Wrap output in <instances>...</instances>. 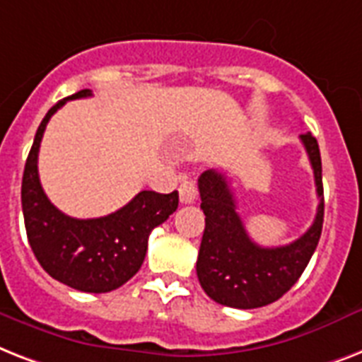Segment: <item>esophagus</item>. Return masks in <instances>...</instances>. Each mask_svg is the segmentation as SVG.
Returning <instances> with one entry per match:
<instances>
[{
  "instance_id": "1",
  "label": "esophagus",
  "mask_w": 362,
  "mask_h": 362,
  "mask_svg": "<svg viewBox=\"0 0 362 362\" xmlns=\"http://www.w3.org/2000/svg\"><path fill=\"white\" fill-rule=\"evenodd\" d=\"M196 198H198V187H196V181L192 179H185L181 187H179V199L181 204H194Z\"/></svg>"
}]
</instances>
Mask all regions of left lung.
Listing matches in <instances>:
<instances>
[{"instance_id": "1", "label": "left lung", "mask_w": 362, "mask_h": 362, "mask_svg": "<svg viewBox=\"0 0 362 362\" xmlns=\"http://www.w3.org/2000/svg\"><path fill=\"white\" fill-rule=\"evenodd\" d=\"M300 141L314 170L320 204L305 235L284 247H259L248 237L224 173L207 170L199 175L205 230L196 273L205 293L218 305L243 310L271 305L296 284L310 262L323 228L322 157L310 132L300 134Z\"/></svg>"}]
</instances>
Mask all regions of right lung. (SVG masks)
Masks as SVG:
<instances>
[{"label": "right lung", "instance_id": "add662e5", "mask_svg": "<svg viewBox=\"0 0 362 362\" xmlns=\"http://www.w3.org/2000/svg\"><path fill=\"white\" fill-rule=\"evenodd\" d=\"M91 97L89 89L54 104L40 121L22 177V211L35 258L52 279L78 291L117 290L140 271L153 228L177 209L179 194L141 190L127 205L100 218H72L40 187L37 157L48 121L66 100Z\"/></svg>", "mask_w": 362, "mask_h": 362}]
</instances>
